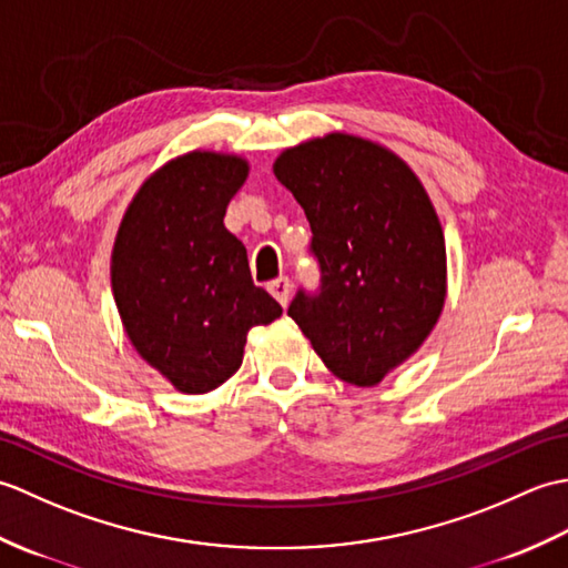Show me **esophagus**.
Listing matches in <instances>:
<instances>
[{"label":"esophagus","instance_id":"obj_1","mask_svg":"<svg viewBox=\"0 0 568 568\" xmlns=\"http://www.w3.org/2000/svg\"><path fill=\"white\" fill-rule=\"evenodd\" d=\"M268 291H271V295L277 300V303H281V305L285 307L287 300H291V281H287L285 275L275 277V281L268 283Z\"/></svg>","mask_w":568,"mask_h":568}]
</instances>
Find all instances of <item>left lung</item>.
<instances>
[{"label":"left lung","instance_id":"8db88e82","mask_svg":"<svg viewBox=\"0 0 568 568\" xmlns=\"http://www.w3.org/2000/svg\"><path fill=\"white\" fill-rule=\"evenodd\" d=\"M273 173L305 210L322 273L287 315L336 378L378 385L425 344L446 300L427 190L393 151L342 131L285 149Z\"/></svg>","mask_w":568,"mask_h":568}]
</instances>
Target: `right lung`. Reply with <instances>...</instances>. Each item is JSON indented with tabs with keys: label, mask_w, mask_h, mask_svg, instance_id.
<instances>
[{
	"label": "right lung",
	"mask_w": 568,
	"mask_h": 568,
	"mask_svg": "<svg viewBox=\"0 0 568 568\" xmlns=\"http://www.w3.org/2000/svg\"><path fill=\"white\" fill-rule=\"evenodd\" d=\"M241 155L190 151L131 200L112 251V291L129 342L187 395L220 388L244 361L246 334L283 307L253 285L226 204L246 183Z\"/></svg>",
	"instance_id": "1"
}]
</instances>
